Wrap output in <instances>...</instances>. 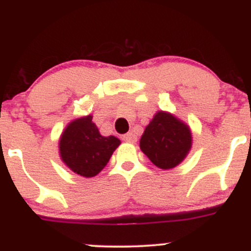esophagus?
I'll return each instance as SVG.
<instances>
[{
    "instance_id": "obj_1",
    "label": "esophagus",
    "mask_w": 251,
    "mask_h": 251,
    "mask_svg": "<svg viewBox=\"0 0 251 251\" xmlns=\"http://www.w3.org/2000/svg\"><path fill=\"white\" fill-rule=\"evenodd\" d=\"M123 140L125 142H128V144H135V142L137 141V137H136V135H135V133L128 132V133H126V135H124Z\"/></svg>"
}]
</instances>
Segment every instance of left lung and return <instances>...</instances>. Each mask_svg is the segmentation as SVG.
<instances>
[{"mask_svg": "<svg viewBox=\"0 0 251 251\" xmlns=\"http://www.w3.org/2000/svg\"><path fill=\"white\" fill-rule=\"evenodd\" d=\"M189 126L168 111H157L145 128L140 149L154 166L172 170L183 162L192 149Z\"/></svg>", "mask_w": 251, "mask_h": 251, "instance_id": "8db88e82", "label": "left lung"}]
</instances>
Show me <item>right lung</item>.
Returning a JSON list of instances; mask_svg holds the SVG:
<instances>
[{
    "label": "right lung",
    "mask_w": 251,
    "mask_h": 251,
    "mask_svg": "<svg viewBox=\"0 0 251 251\" xmlns=\"http://www.w3.org/2000/svg\"><path fill=\"white\" fill-rule=\"evenodd\" d=\"M120 144L118 137L102 136L93 115H88L65 126L59 139V156L70 171L91 178L101 172Z\"/></svg>",
    "instance_id": "add662e5"
}]
</instances>
